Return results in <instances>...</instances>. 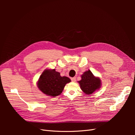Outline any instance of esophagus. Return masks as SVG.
<instances>
[{
    "mask_svg": "<svg viewBox=\"0 0 135 135\" xmlns=\"http://www.w3.org/2000/svg\"><path fill=\"white\" fill-rule=\"evenodd\" d=\"M71 80L72 81H74H74H75V80H76V78L75 77H73V78H71Z\"/></svg>",
    "mask_w": 135,
    "mask_h": 135,
    "instance_id": "obj_1",
    "label": "esophagus"
}]
</instances>
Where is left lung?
<instances>
[{"instance_id": "1", "label": "left lung", "mask_w": 135, "mask_h": 135, "mask_svg": "<svg viewBox=\"0 0 135 135\" xmlns=\"http://www.w3.org/2000/svg\"><path fill=\"white\" fill-rule=\"evenodd\" d=\"M80 89L87 95H91L99 90L101 86V80L99 77L94 75L90 70L83 73L81 75V80L78 81Z\"/></svg>"}]
</instances>
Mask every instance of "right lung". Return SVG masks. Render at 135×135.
<instances>
[{
  "label": "right lung",
  "mask_w": 135,
  "mask_h": 135,
  "mask_svg": "<svg viewBox=\"0 0 135 135\" xmlns=\"http://www.w3.org/2000/svg\"><path fill=\"white\" fill-rule=\"evenodd\" d=\"M71 80L67 76H61L55 69H46L40 75L37 87L40 91L48 96L55 97L62 92L64 88Z\"/></svg>",
  "instance_id": "add662e5"
}]
</instances>
